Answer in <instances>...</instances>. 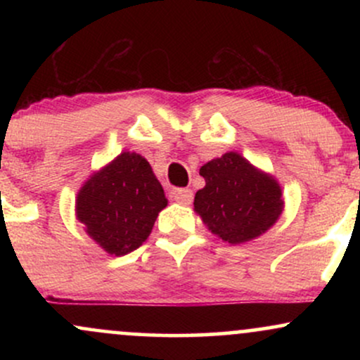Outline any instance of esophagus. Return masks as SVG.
<instances>
[{
	"instance_id": "esophagus-1",
	"label": "esophagus",
	"mask_w": 360,
	"mask_h": 360,
	"mask_svg": "<svg viewBox=\"0 0 360 360\" xmlns=\"http://www.w3.org/2000/svg\"><path fill=\"white\" fill-rule=\"evenodd\" d=\"M172 200L179 205H191L193 203V191L191 189H176L172 193Z\"/></svg>"
}]
</instances>
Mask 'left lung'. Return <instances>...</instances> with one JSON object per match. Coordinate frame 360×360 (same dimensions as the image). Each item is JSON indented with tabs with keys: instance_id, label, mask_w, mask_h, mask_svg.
<instances>
[{
	"instance_id": "left-lung-1",
	"label": "left lung",
	"mask_w": 360,
	"mask_h": 360,
	"mask_svg": "<svg viewBox=\"0 0 360 360\" xmlns=\"http://www.w3.org/2000/svg\"><path fill=\"white\" fill-rule=\"evenodd\" d=\"M200 174L206 184L194 194V212L223 242H250L279 220L284 200L278 179L238 152L212 159Z\"/></svg>"
}]
</instances>
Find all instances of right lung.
<instances>
[{"mask_svg":"<svg viewBox=\"0 0 360 360\" xmlns=\"http://www.w3.org/2000/svg\"><path fill=\"white\" fill-rule=\"evenodd\" d=\"M167 198L146 157L122 152L94 171L76 196V218L110 255H125L147 240Z\"/></svg>","mask_w":360,"mask_h":360,"instance_id":"obj_1","label":"right lung"}]
</instances>
